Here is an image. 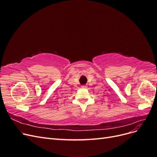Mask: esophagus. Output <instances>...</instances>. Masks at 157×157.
I'll return each instance as SVG.
<instances>
[{
	"instance_id": "1",
	"label": "esophagus",
	"mask_w": 157,
	"mask_h": 157,
	"mask_svg": "<svg viewBox=\"0 0 157 157\" xmlns=\"http://www.w3.org/2000/svg\"><path fill=\"white\" fill-rule=\"evenodd\" d=\"M81 87H82V88H87V86H85V85H83V86H82Z\"/></svg>"
}]
</instances>
